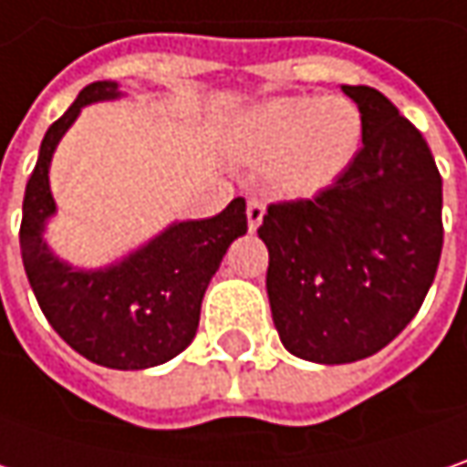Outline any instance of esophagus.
Returning a JSON list of instances; mask_svg holds the SVG:
<instances>
[{
  "mask_svg": "<svg viewBox=\"0 0 467 467\" xmlns=\"http://www.w3.org/2000/svg\"><path fill=\"white\" fill-rule=\"evenodd\" d=\"M264 213H266V203L261 198H251L248 201V227L258 230V224L264 222Z\"/></svg>",
  "mask_w": 467,
  "mask_h": 467,
  "instance_id": "esophagus-1",
  "label": "esophagus"
}]
</instances>
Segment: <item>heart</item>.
I'll return each mask as SVG.
<instances>
[{
  "instance_id": "1",
  "label": "heart",
  "mask_w": 467,
  "mask_h": 467,
  "mask_svg": "<svg viewBox=\"0 0 467 467\" xmlns=\"http://www.w3.org/2000/svg\"><path fill=\"white\" fill-rule=\"evenodd\" d=\"M363 143V114L342 96H282L255 107L234 128V151L272 161L285 195H314L350 170Z\"/></svg>"
}]
</instances>
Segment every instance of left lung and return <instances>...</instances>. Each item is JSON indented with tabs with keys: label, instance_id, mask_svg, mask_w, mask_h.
<instances>
[{
	"label": "left lung",
	"instance_id": "obj_1",
	"mask_svg": "<svg viewBox=\"0 0 467 467\" xmlns=\"http://www.w3.org/2000/svg\"><path fill=\"white\" fill-rule=\"evenodd\" d=\"M342 91L363 114L350 170L316 198L272 203L258 227L279 339L327 366L379 353L410 324L444 243L441 174L423 135L376 88Z\"/></svg>",
	"mask_w": 467,
	"mask_h": 467
}]
</instances>
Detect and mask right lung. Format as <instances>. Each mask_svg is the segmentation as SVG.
<instances>
[{
  "label": "right lung",
  "mask_w": 467,
  "mask_h": 467,
  "mask_svg": "<svg viewBox=\"0 0 467 467\" xmlns=\"http://www.w3.org/2000/svg\"><path fill=\"white\" fill-rule=\"evenodd\" d=\"M117 83L86 86L51 125L23 198L20 254L33 295L54 332L91 363L140 371L182 353L193 342L201 300L230 243L248 233L245 198L212 219L177 222L107 269H72L44 243V224L57 212L49 191L51 153L93 101L117 99Z\"/></svg>",
  "instance_id": "add662e5"
}]
</instances>
